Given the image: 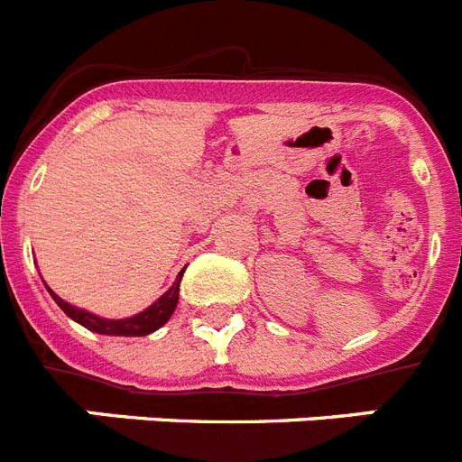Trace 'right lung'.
I'll return each instance as SVG.
<instances>
[{"instance_id": "obj_1", "label": "right lung", "mask_w": 462, "mask_h": 462, "mask_svg": "<svg viewBox=\"0 0 462 462\" xmlns=\"http://www.w3.org/2000/svg\"><path fill=\"white\" fill-rule=\"evenodd\" d=\"M180 280L182 275H178V280L173 282V287L159 298L157 303L150 305L148 310H143L136 317H129V319H101L97 314H89L85 310L69 305L67 300H62L51 289L48 291L55 298V303L67 312V317H71L73 321H79L80 326L94 330V333H101V336H148V333L162 328L171 319V314H173L175 305H178V296H180Z\"/></svg>"}]
</instances>
